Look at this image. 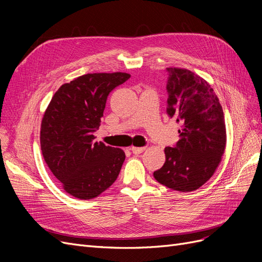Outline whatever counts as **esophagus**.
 Listing matches in <instances>:
<instances>
[{"instance_id": "obj_1", "label": "esophagus", "mask_w": 262, "mask_h": 262, "mask_svg": "<svg viewBox=\"0 0 262 262\" xmlns=\"http://www.w3.org/2000/svg\"><path fill=\"white\" fill-rule=\"evenodd\" d=\"M146 147H136V146H132L130 147V149L132 150L133 154H141L142 152H144Z\"/></svg>"}]
</instances>
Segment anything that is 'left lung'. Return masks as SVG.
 Instances as JSON below:
<instances>
[{
    "mask_svg": "<svg viewBox=\"0 0 262 262\" xmlns=\"http://www.w3.org/2000/svg\"><path fill=\"white\" fill-rule=\"evenodd\" d=\"M167 114L180 123L175 147H165L166 161L154 178L169 189L190 192L215 172L226 146L224 113L211 85L187 69L167 68Z\"/></svg>",
    "mask_w": 262,
    "mask_h": 262,
    "instance_id": "obj_1",
    "label": "left lung"
}]
</instances>
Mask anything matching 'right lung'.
<instances>
[{
  "mask_svg": "<svg viewBox=\"0 0 262 262\" xmlns=\"http://www.w3.org/2000/svg\"><path fill=\"white\" fill-rule=\"evenodd\" d=\"M130 74L89 73L63 84L42 117L40 146L46 164L66 191L81 200L98 196L116 181L125 154L95 141L109 93Z\"/></svg>",
  "mask_w": 262,
  "mask_h": 262,
  "instance_id": "right-lung-1",
  "label": "right lung"
}]
</instances>
